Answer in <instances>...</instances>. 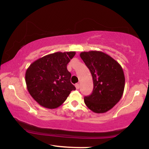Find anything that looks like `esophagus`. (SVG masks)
<instances>
[{
	"label": "esophagus",
	"mask_w": 149,
	"mask_h": 149,
	"mask_svg": "<svg viewBox=\"0 0 149 149\" xmlns=\"http://www.w3.org/2000/svg\"><path fill=\"white\" fill-rule=\"evenodd\" d=\"M75 87H76L77 89H79V87H80V85H79V83H77V84L75 85Z\"/></svg>",
	"instance_id": "34e87169"
}]
</instances>
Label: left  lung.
Segmentation results:
<instances>
[{"mask_svg":"<svg viewBox=\"0 0 149 149\" xmlns=\"http://www.w3.org/2000/svg\"><path fill=\"white\" fill-rule=\"evenodd\" d=\"M80 57L90 70L92 93L84 97L85 105L95 113H104L115 107L123 95L125 76L121 65L100 51L83 52Z\"/></svg>","mask_w":149,"mask_h":149,"instance_id":"1","label":"left lung"}]
</instances>
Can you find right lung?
I'll use <instances>...</instances> for the list:
<instances>
[{
  "instance_id": "add662e5",
  "label": "right lung",
  "mask_w": 149,
  "mask_h": 149,
  "mask_svg": "<svg viewBox=\"0 0 149 149\" xmlns=\"http://www.w3.org/2000/svg\"><path fill=\"white\" fill-rule=\"evenodd\" d=\"M75 52H56L32 62L26 70V87L36 102L45 108L56 109L76 88L70 83L67 64Z\"/></svg>"
}]
</instances>
